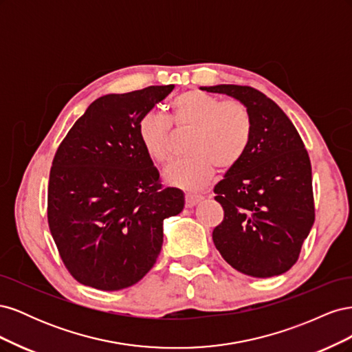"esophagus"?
I'll use <instances>...</instances> for the list:
<instances>
[{
	"mask_svg": "<svg viewBox=\"0 0 352 352\" xmlns=\"http://www.w3.org/2000/svg\"><path fill=\"white\" fill-rule=\"evenodd\" d=\"M201 199H202V195H199V194H186V197H185V206L188 208H190V207L197 206Z\"/></svg>",
	"mask_w": 352,
	"mask_h": 352,
	"instance_id": "1",
	"label": "esophagus"
}]
</instances>
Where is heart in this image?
Wrapping results in <instances>:
<instances>
[{
	"label": "heart",
	"mask_w": 352,
	"mask_h": 352,
	"mask_svg": "<svg viewBox=\"0 0 352 352\" xmlns=\"http://www.w3.org/2000/svg\"><path fill=\"white\" fill-rule=\"evenodd\" d=\"M190 131L185 158L170 166V184L195 190L210 182L219 170H230L247 155L254 135L250 109L238 100L220 101L202 91H186L168 104L167 119L155 113L145 114L138 124V135L145 153L158 164L173 157V133Z\"/></svg>",
	"instance_id": "heart-1"
}]
</instances>
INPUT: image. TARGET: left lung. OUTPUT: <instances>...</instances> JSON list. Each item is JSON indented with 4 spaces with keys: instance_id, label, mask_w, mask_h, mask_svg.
Returning <instances> with one entry per match:
<instances>
[{
    "instance_id": "8db88e82",
    "label": "left lung",
    "mask_w": 352,
    "mask_h": 352,
    "mask_svg": "<svg viewBox=\"0 0 352 352\" xmlns=\"http://www.w3.org/2000/svg\"><path fill=\"white\" fill-rule=\"evenodd\" d=\"M201 89L239 100L254 119L247 155L214 186L225 217L212 230V241L221 257L243 274H282L300 257L316 216L304 142L279 105L263 92L241 85Z\"/></svg>"
}]
</instances>
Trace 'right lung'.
I'll list each match as a JSON object with an SVG mask.
<instances>
[{
    "label": "right lung",
    "mask_w": 352,
    "mask_h": 352,
    "mask_svg": "<svg viewBox=\"0 0 352 352\" xmlns=\"http://www.w3.org/2000/svg\"><path fill=\"white\" fill-rule=\"evenodd\" d=\"M175 85L95 100L52 160L48 225L60 257L79 283L119 291L153 269L163 221L184 210L177 188H163L138 135L145 114Z\"/></svg>",
    "instance_id": "right-lung-1"
}]
</instances>
